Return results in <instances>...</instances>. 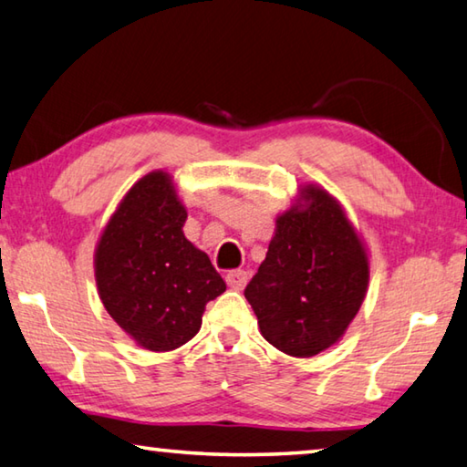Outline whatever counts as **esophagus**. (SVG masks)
<instances>
[{"mask_svg":"<svg viewBox=\"0 0 467 467\" xmlns=\"http://www.w3.org/2000/svg\"><path fill=\"white\" fill-rule=\"evenodd\" d=\"M247 280H249V275L244 270H233V272L226 274V284L233 290H243L244 284H247Z\"/></svg>","mask_w":467,"mask_h":467,"instance_id":"34e87169","label":"esophagus"}]
</instances>
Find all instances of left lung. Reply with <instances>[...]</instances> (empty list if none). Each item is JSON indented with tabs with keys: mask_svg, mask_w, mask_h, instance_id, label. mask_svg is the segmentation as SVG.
Masks as SVG:
<instances>
[{
	"mask_svg": "<svg viewBox=\"0 0 467 467\" xmlns=\"http://www.w3.org/2000/svg\"><path fill=\"white\" fill-rule=\"evenodd\" d=\"M368 257L342 205L305 185L275 220L264 264L244 288L262 336L284 354L309 358L334 346L357 317Z\"/></svg>",
	"mask_w": 467,
	"mask_h": 467,
	"instance_id": "8db88e82",
	"label": "left lung"
}]
</instances>
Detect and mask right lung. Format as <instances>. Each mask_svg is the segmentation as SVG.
Masks as SVG:
<instances>
[{
    "label": "right lung",
    "instance_id": "add662e5",
    "mask_svg": "<svg viewBox=\"0 0 467 467\" xmlns=\"http://www.w3.org/2000/svg\"><path fill=\"white\" fill-rule=\"evenodd\" d=\"M185 220L171 175L154 171L123 197L94 253L102 305L152 352L189 342L205 305L226 290L210 257L185 239Z\"/></svg>",
    "mask_w": 467,
    "mask_h": 467
}]
</instances>
